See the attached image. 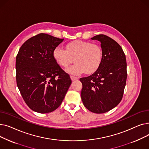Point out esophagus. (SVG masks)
Listing matches in <instances>:
<instances>
[{"label":"esophagus","mask_w":149,"mask_h":149,"mask_svg":"<svg viewBox=\"0 0 149 149\" xmlns=\"http://www.w3.org/2000/svg\"><path fill=\"white\" fill-rule=\"evenodd\" d=\"M70 79L72 80V81H75V80H78V78L77 77H75L74 76H70Z\"/></svg>","instance_id":"34e87169"}]
</instances>
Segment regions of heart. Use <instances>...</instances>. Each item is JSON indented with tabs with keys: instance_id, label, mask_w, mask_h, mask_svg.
I'll use <instances>...</instances> for the list:
<instances>
[{
	"instance_id": "b5f03b06",
	"label": "heart",
	"mask_w": 149,
	"mask_h": 149,
	"mask_svg": "<svg viewBox=\"0 0 149 149\" xmlns=\"http://www.w3.org/2000/svg\"><path fill=\"white\" fill-rule=\"evenodd\" d=\"M52 55L55 61L61 67L66 68L75 61L76 63L68 68L66 71L76 75L84 72L88 74L95 72L103 60V51L99 45L80 40L69 42L66 49L56 47Z\"/></svg>"
}]
</instances>
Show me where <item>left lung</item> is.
Instances as JSON below:
<instances>
[{
    "label": "left lung",
    "instance_id": "8db88e82",
    "mask_svg": "<svg viewBox=\"0 0 149 149\" xmlns=\"http://www.w3.org/2000/svg\"><path fill=\"white\" fill-rule=\"evenodd\" d=\"M101 43L103 60L91 75L81 78V97L84 106L95 113L107 112L118 105L123 98L127 79L126 56L120 45L103 34L91 38Z\"/></svg>",
    "mask_w": 149,
    "mask_h": 149
}]
</instances>
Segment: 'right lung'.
<instances>
[{"label":"right lung","mask_w":149,"mask_h":149,"mask_svg":"<svg viewBox=\"0 0 149 149\" xmlns=\"http://www.w3.org/2000/svg\"><path fill=\"white\" fill-rule=\"evenodd\" d=\"M63 40L39 34L23 43L17 55V87L26 104L34 112L46 113L56 110L71 84L70 77L52 55Z\"/></svg>","instance_id":"add662e5"}]
</instances>
